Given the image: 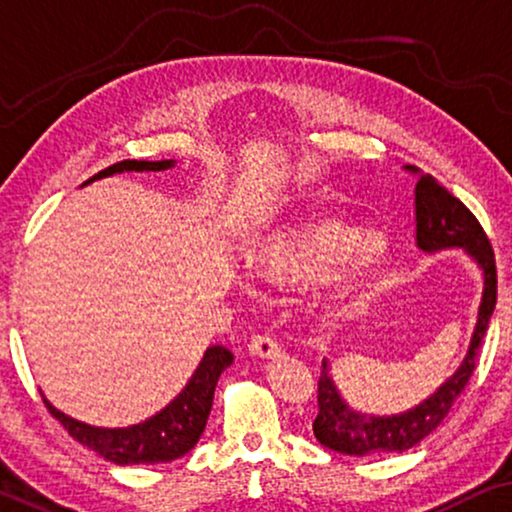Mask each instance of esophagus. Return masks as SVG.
<instances>
[{
  "mask_svg": "<svg viewBox=\"0 0 512 512\" xmlns=\"http://www.w3.org/2000/svg\"><path fill=\"white\" fill-rule=\"evenodd\" d=\"M250 355L262 357V359H276L280 355V345L273 336L262 334V336H253L248 343Z\"/></svg>",
  "mask_w": 512,
  "mask_h": 512,
  "instance_id": "esophagus-1",
  "label": "esophagus"
}]
</instances>
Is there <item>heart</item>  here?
Masks as SVG:
<instances>
[{
	"mask_svg": "<svg viewBox=\"0 0 512 512\" xmlns=\"http://www.w3.org/2000/svg\"><path fill=\"white\" fill-rule=\"evenodd\" d=\"M264 283L294 287L325 276L320 304L327 313L348 311L376 285L387 264V246L376 234L341 220H311L266 239L253 255Z\"/></svg>",
	"mask_w": 512,
	"mask_h": 512,
	"instance_id": "1",
	"label": "heart"
}]
</instances>
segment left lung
<instances>
[{
    "label": "left lung",
    "instance_id": "left-lung-1",
    "mask_svg": "<svg viewBox=\"0 0 512 512\" xmlns=\"http://www.w3.org/2000/svg\"><path fill=\"white\" fill-rule=\"evenodd\" d=\"M406 171L417 176L415 183V243L422 253L434 255L441 250L462 248L482 271V297L478 306L469 350L457 371L434 394L397 415L359 413L341 397L329 373L327 359L322 362L318 385L320 413L313 422V434L325 448L350 457L406 452L424 441L431 431L441 427L452 403L462 394L475 369L482 338L487 334L496 306V264L487 234L462 201L445 190L434 176L422 174L406 164Z\"/></svg>",
    "mask_w": 512,
    "mask_h": 512
}]
</instances>
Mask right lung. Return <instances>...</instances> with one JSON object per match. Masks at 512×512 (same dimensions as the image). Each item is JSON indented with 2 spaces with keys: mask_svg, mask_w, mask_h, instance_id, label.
<instances>
[{
  "mask_svg": "<svg viewBox=\"0 0 512 512\" xmlns=\"http://www.w3.org/2000/svg\"><path fill=\"white\" fill-rule=\"evenodd\" d=\"M176 167V160H122L113 167L99 171L88 178L81 187L99 181V178H109L113 174H125V171H167ZM234 355L222 345H211L201 357V362L187 380V385L176 394L167 406L157 410L153 417L139 424H129V427H95V424L81 422L76 417L62 413L55 408L46 397L43 403L50 410V415L62 422V427L74 436L78 443L85 448L95 450L99 457L109 459L118 466L129 464H162L174 462L190 452L204 434L206 420L213 408V394L218 385L220 373L232 366Z\"/></svg>",
  "mask_w": 512,
  "mask_h": 512,
  "instance_id": "right-lung-1",
  "label": "right lung"
}]
</instances>
